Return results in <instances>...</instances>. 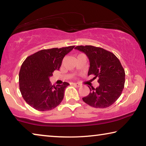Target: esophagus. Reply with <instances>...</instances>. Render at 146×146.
Masks as SVG:
<instances>
[{"instance_id":"34e87169","label":"esophagus","mask_w":146,"mask_h":146,"mask_svg":"<svg viewBox=\"0 0 146 146\" xmlns=\"http://www.w3.org/2000/svg\"><path fill=\"white\" fill-rule=\"evenodd\" d=\"M73 85L76 86V87H80L81 86L80 84H78V83H73Z\"/></svg>"}]
</instances>
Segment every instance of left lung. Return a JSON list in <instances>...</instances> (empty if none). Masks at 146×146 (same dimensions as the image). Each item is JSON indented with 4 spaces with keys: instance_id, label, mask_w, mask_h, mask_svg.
<instances>
[{
    "instance_id": "left-lung-1",
    "label": "left lung",
    "mask_w": 146,
    "mask_h": 146,
    "mask_svg": "<svg viewBox=\"0 0 146 146\" xmlns=\"http://www.w3.org/2000/svg\"><path fill=\"white\" fill-rule=\"evenodd\" d=\"M84 53L90 60L88 76L98 78L99 86L91 88L90 94L82 98L84 102L96 108H106L116 102L122 94L125 83V71L114 54L93 46L75 48Z\"/></svg>"
}]
</instances>
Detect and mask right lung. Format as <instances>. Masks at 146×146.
Here are the masks:
<instances>
[{
    "instance_id": "1",
    "label": "right lung",
    "mask_w": 146,
    "mask_h": 146,
    "mask_svg": "<svg viewBox=\"0 0 146 146\" xmlns=\"http://www.w3.org/2000/svg\"><path fill=\"white\" fill-rule=\"evenodd\" d=\"M75 46L42 49L28 56L19 72V88L26 103L36 110H51L60 104L70 84L52 86L49 77L60 68L66 55Z\"/></svg>"
}]
</instances>
